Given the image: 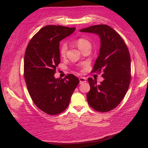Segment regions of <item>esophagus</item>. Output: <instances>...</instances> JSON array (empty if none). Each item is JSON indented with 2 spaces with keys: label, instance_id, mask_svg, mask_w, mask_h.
Returning a JSON list of instances; mask_svg holds the SVG:
<instances>
[{
  "label": "esophagus",
  "instance_id": "34e87169",
  "mask_svg": "<svg viewBox=\"0 0 148 148\" xmlns=\"http://www.w3.org/2000/svg\"><path fill=\"white\" fill-rule=\"evenodd\" d=\"M79 83H81V84L84 83L85 82H86V79L85 78H84V77H80L79 78Z\"/></svg>",
  "mask_w": 148,
  "mask_h": 148
}]
</instances>
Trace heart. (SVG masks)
I'll list each match as a JSON object with an SVG mask.
<instances>
[{"instance_id":"b5f03b06","label":"heart","mask_w":148,"mask_h":148,"mask_svg":"<svg viewBox=\"0 0 148 148\" xmlns=\"http://www.w3.org/2000/svg\"><path fill=\"white\" fill-rule=\"evenodd\" d=\"M76 44H77V45L78 46V47L81 51H82L83 49L85 47L91 46V42H89L88 39L83 38L78 39L77 41H76ZM67 49H68V47H67V45L65 43H62L61 44L60 49H59L60 55L61 57L65 56L66 51H67Z\"/></svg>"}]
</instances>
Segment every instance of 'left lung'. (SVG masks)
<instances>
[{
    "label": "left lung",
    "mask_w": 148,
    "mask_h": 148,
    "mask_svg": "<svg viewBox=\"0 0 148 148\" xmlns=\"http://www.w3.org/2000/svg\"><path fill=\"white\" fill-rule=\"evenodd\" d=\"M99 36L101 48L91 72L101 73L104 81L97 84L88 78L90 91L87 101L93 109L107 112L115 109L124 98L131 81V59L122 38L107 25H97L80 29Z\"/></svg>",
    "instance_id": "1"
}]
</instances>
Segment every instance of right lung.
I'll use <instances>...</instances> for the list:
<instances>
[{"mask_svg":"<svg viewBox=\"0 0 148 148\" xmlns=\"http://www.w3.org/2000/svg\"><path fill=\"white\" fill-rule=\"evenodd\" d=\"M75 28L47 25L29 41L24 58V78L34 104L49 115H57L68 107L79 80L72 74L56 79L60 64V41L73 33Z\"/></svg>","mask_w":148,"mask_h":148,"instance_id":"obj_1","label":"right lung"}]
</instances>
